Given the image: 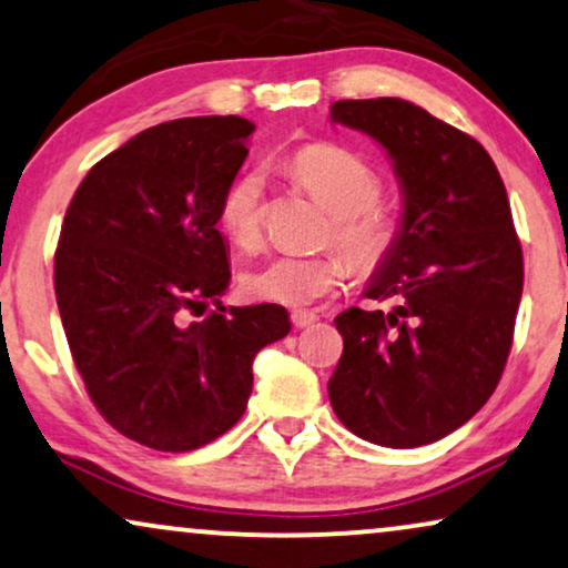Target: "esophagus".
<instances>
[{
	"mask_svg": "<svg viewBox=\"0 0 568 568\" xmlns=\"http://www.w3.org/2000/svg\"><path fill=\"white\" fill-rule=\"evenodd\" d=\"M318 321V315L315 313H307V311H292V323L297 328H305V326H311V323H315Z\"/></svg>",
	"mask_w": 568,
	"mask_h": 568,
	"instance_id": "esophagus-1",
	"label": "esophagus"
}]
</instances>
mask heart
Segmentation results:
<instances>
[{
    "mask_svg": "<svg viewBox=\"0 0 568 568\" xmlns=\"http://www.w3.org/2000/svg\"><path fill=\"white\" fill-rule=\"evenodd\" d=\"M292 174L331 213L326 240L342 247L315 255H274L242 276L247 297L302 307L334 292L349 276H371L392 261L402 242V213L381 201L383 180L371 161L336 143H311L292 156ZM219 226L230 242L250 250L263 230V174L245 172L219 203ZM351 261L347 262L346 257Z\"/></svg>",
    "mask_w": 568,
    "mask_h": 568,
    "instance_id": "obj_1",
    "label": "heart"
}]
</instances>
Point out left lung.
Wrapping results in <instances>:
<instances>
[{"mask_svg":"<svg viewBox=\"0 0 568 568\" xmlns=\"http://www.w3.org/2000/svg\"><path fill=\"white\" fill-rule=\"evenodd\" d=\"M331 120L378 140L404 187V232L365 297L336 315L331 407L388 448L433 444L496 392L514 342L525 257L504 180L467 132L409 101H336Z\"/></svg>","mask_w":568,"mask_h":568,"instance_id":"obj_1","label":"left lung"}]
</instances>
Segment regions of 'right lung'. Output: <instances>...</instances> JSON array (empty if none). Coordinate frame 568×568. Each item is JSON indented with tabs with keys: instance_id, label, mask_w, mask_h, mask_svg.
<instances>
[{
	"instance_id": "obj_1",
	"label": "right lung",
	"mask_w": 568,
	"mask_h": 568,
	"mask_svg": "<svg viewBox=\"0 0 568 568\" xmlns=\"http://www.w3.org/2000/svg\"><path fill=\"white\" fill-rule=\"evenodd\" d=\"M253 122L187 116L143 130L91 166L64 213L54 292L85 392L122 436L193 452L247 407L253 359L290 334L282 305L220 307L230 286L219 203Z\"/></svg>"
}]
</instances>
